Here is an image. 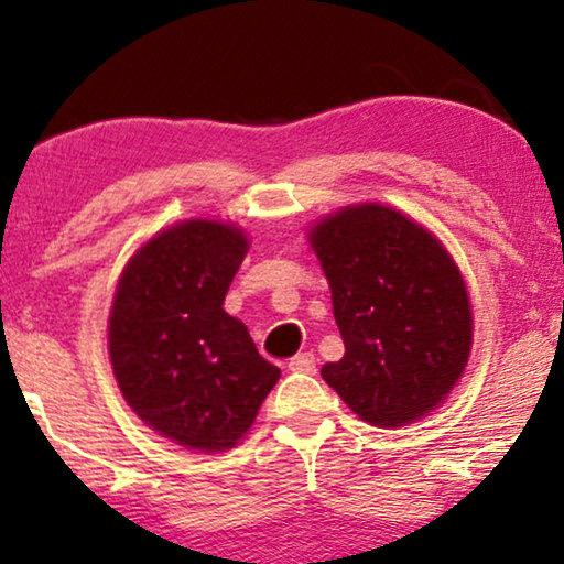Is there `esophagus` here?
Wrapping results in <instances>:
<instances>
[{
    "label": "esophagus",
    "instance_id": "1",
    "mask_svg": "<svg viewBox=\"0 0 564 564\" xmlns=\"http://www.w3.org/2000/svg\"><path fill=\"white\" fill-rule=\"evenodd\" d=\"M288 369L290 372H315V354L313 351L295 354V357L288 361Z\"/></svg>",
    "mask_w": 564,
    "mask_h": 564
}]
</instances>
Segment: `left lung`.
I'll use <instances>...</instances> for the list:
<instances>
[{
    "instance_id": "1",
    "label": "left lung",
    "mask_w": 564,
    "mask_h": 564,
    "mask_svg": "<svg viewBox=\"0 0 564 564\" xmlns=\"http://www.w3.org/2000/svg\"><path fill=\"white\" fill-rule=\"evenodd\" d=\"M344 357L321 375L372 426L419 421L467 367L473 311L436 236L388 205H354L311 230Z\"/></svg>"
}]
</instances>
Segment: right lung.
Returning a JSON list of instances; mask_svg holds the SVG:
<instances>
[{
    "label": "right lung",
    "mask_w": 564,
    "mask_h": 564,
    "mask_svg": "<svg viewBox=\"0 0 564 564\" xmlns=\"http://www.w3.org/2000/svg\"><path fill=\"white\" fill-rule=\"evenodd\" d=\"M249 251L241 228L184 220L128 261L110 311V361L145 426L199 452L234 449L280 380L223 300Z\"/></svg>",
    "instance_id": "1"
}]
</instances>
